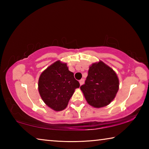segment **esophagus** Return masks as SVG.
Masks as SVG:
<instances>
[{
  "label": "esophagus",
  "mask_w": 149,
  "mask_h": 149,
  "mask_svg": "<svg viewBox=\"0 0 149 149\" xmlns=\"http://www.w3.org/2000/svg\"><path fill=\"white\" fill-rule=\"evenodd\" d=\"M79 82V84H80V85H82L83 84H84V79H80Z\"/></svg>",
  "instance_id": "esophagus-1"
}]
</instances>
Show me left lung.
<instances>
[{
	"mask_svg": "<svg viewBox=\"0 0 149 149\" xmlns=\"http://www.w3.org/2000/svg\"><path fill=\"white\" fill-rule=\"evenodd\" d=\"M119 85L116 73L100 60L90 65L85 84L80 89L88 104L99 108L108 105L114 99Z\"/></svg>",
	"mask_w": 149,
	"mask_h": 149,
	"instance_id": "left-lung-1",
	"label": "left lung"
}]
</instances>
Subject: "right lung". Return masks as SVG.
<instances>
[{
    "label": "right lung",
    "instance_id": "obj_1",
    "mask_svg": "<svg viewBox=\"0 0 149 149\" xmlns=\"http://www.w3.org/2000/svg\"><path fill=\"white\" fill-rule=\"evenodd\" d=\"M79 85L66 63L57 60L40 75L38 90L46 105L58 112L67 107L70 98Z\"/></svg>",
    "mask_w": 149,
    "mask_h": 149
}]
</instances>
